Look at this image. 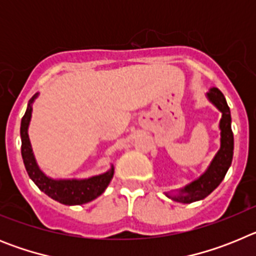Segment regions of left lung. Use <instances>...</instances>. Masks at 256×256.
<instances>
[{"instance_id": "8db88e82", "label": "left lung", "mask_w": 256, "mask_h": 256, "mask_svg": "<svg viewBox=\"0 0 256 256\" xmlns=\"http://www.w3.org/2000/svg\"><path fill=\"white\" fill-rule=\"evenodd\" d=\"M208 100L222 112L219 130H220V148L218 152L212 158V162L206 170L200 177L192 180L191 183L176 191L165 192V195L172 200L182 202V204H191L195 201L202 200L210 195L220 182L224 180L226 173L228 172L234 158V133L230 128V112L227 105L226 97L223 96L218 88H210L206 94Z\"/></svg>"}]
</instances>
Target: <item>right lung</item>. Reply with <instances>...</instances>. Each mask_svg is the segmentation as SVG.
<instances>
[{
    "mask_svg": "<svg viewBox=\"0 0 256 256\" xmlns=\"http://www.w3.org/2000/svg\"><path fill=\"white\" fill-rule=\"evenodd\" d=\"M40 94H36L28 102V108L22 119L20 126V137H22V162L26 165L28 176L30 180L36 183V186L44 192L47 196L58 201L64 205H82L86 202L94 200L102 194L108 186L110 180L114 176V165L110 166L108 172L94 177L84 178V180H55L40 170L38 166L34 154L32 150L30 140H29L28 128L32 119V112H33V102Z\"/></svg>",
    "mask_w": 256,
    "mask_h": 256,
    "instance_id": "right-lung-1",
    "label": "right lung"
}]
</instances>
